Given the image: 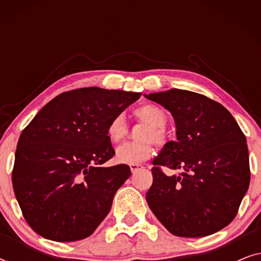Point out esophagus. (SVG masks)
I'll return each mask as SVG.
<instances>
[{"mask_svg": "<svg viewBox=\"0 0 261 261\" xmlns=\"http://www.w3.org/2000/svg\"><path fill=\"white\" fill-rule=\"evenodd\" d=\"M130 171H132V173H135L137 172V171H139V170H141V169H144V166L141 165V164H130Z\"/></svg>", "mask_w": 261, "mask_h": 261, "instance_id": "1", "label": "esophagus"}]
</instances>
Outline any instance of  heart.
<instances>
[{"label": "heart", "instance_id": "obj_1", "mask_svg": "<svg viewBox=\"0 0 261 261\" xmlns=\"http://www.w3.org/2000/svg\"><path fill=\"white\" fill-rule=\"evenodd\" d=\"M134 115L140 122L147 124V127L139 135V142H127L115 152L116 159L124 164H139L147 160L152 155L154 142L156 146H165L167 142V133L165 126L167 116L158 106L145 105L139 107ZM128 134V126L122 114L114 116L107 126V135L112 144H119L123 141Z\"/></svg>", "mask_w": 261, "mask_h": 261}]
</instances>
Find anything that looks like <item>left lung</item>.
Listing matches in <instances>:
<instances>
[{"label":"left lung","instance_id":"1","mask_svg":"<svg viewBox=\"0 0 261 261\" xmlns=\"http://www.w3.org/2000/svg\"><path fill=\"white\" fill-rule=\"evenodd\" d=\"M145 96L169 110L177 128V140L153 160L148 206L177 237L216 233L234 220L248 190L245 134L222 105L204 95L171 89ZM163 166L182 173L166 176Z\"/></svg>","mask_w":261,"mask_h":261}]
</instances>
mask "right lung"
Listing matches in <instances>:
<instances>
[{
	"label": "right lung",
	"instance_id": "1",
	"mask_svg": "<svg viewBox=\"0 0 261 261\" xmlns=\"http://www.w3.org/2000/svg\"><path fill=\"white\" fill-rule=\"evenodd\" d=\"M140 95L74 89L49 101L22 130L12 181L35 233L59 242L82 240L108 215L130 169L126 164L101 166L115 154L107 126Z\"/></svg>",
	"mask_w": 261,
	"mask_h": 261
}]
</instances>
